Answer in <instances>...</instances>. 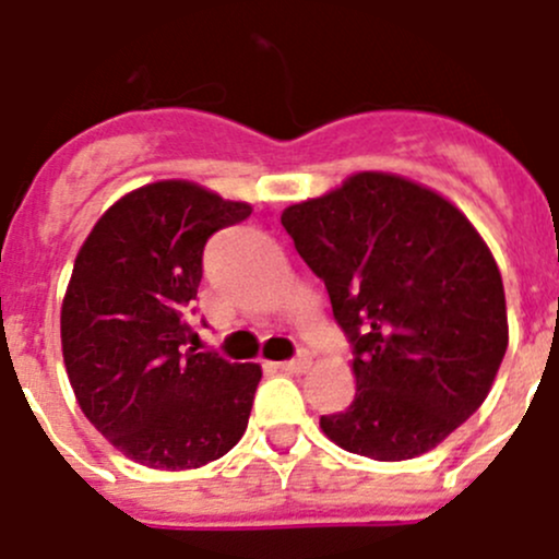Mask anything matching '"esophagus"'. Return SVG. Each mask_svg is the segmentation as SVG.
<instances>
[{"label":"esophagus","mask_w":559,"mask_h":559,"mask_svg":"<svg viewBox=\"0 0 559 559\" xmlns=\"http://www.w3.org/2000/svg\"><path fill=\"white\" fill-rule=\"evenodd\" d=\"M275 368H278V371H286V373H302L311 368V355H297L295 360L275 362Z\"/></svg>","instance_id":"esophagus-1"}]
</instances>
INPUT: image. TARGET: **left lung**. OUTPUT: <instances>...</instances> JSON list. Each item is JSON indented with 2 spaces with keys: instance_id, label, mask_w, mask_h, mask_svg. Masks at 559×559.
Wrapping results in <instances>:
<instances>
[{
  "instance_id": "left-lung-1",
  "label": "left lung",
  "mask_w": 559,
  "mask_h": 559,
  "mask_svg": "<svg viewBox=\"0 0 559 559\" xmlns=\"http://www.w3.org/2000/svg\"><path fill=\"white\" fill-rule=\"evenodd\" d=\"M281 224L355 346V399L324 437L377 462L424 456L478 409L508 349L502 275L467 215L390 171H357Z\"/></svg>"
}]
</instances>
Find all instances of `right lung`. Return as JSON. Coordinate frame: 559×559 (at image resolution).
Here are the masks:
<instances>
[{
    "instance_id": "add662e5",
    "label": "right lung",
    "mask_w": 559,
    "mask_h": 559,
    "mask_svg": "<svg viewBox=\"0 0 559 559\" xmlns=\"http://www.w3.org/2000/svg\"><path fill=\"white\" fill-rule=\"evenodd\" d=\"M251 210L158 180L117 199L79 248L59 317L64 371L86 420L144 467H202L246 435L262 366L188 346L186 311L207 240Z\"/></svg>"
}]
</instances>
